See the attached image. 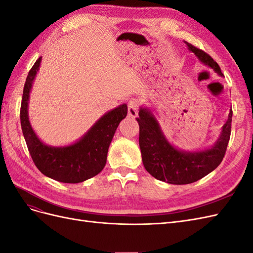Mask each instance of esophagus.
<instances>
[{"mask_svg":"<svg viewBox=\"0 0 253 253\" xmlns=\"http://www.w3.org/2000/svg\"><path fill=\"white\" fill-rule=\"evenodd\" d=\"M127 109H128V116L129 117H137L139 110V101L137 99H131L127 103Z\"/></svg>","mask_w":253,"mask_h":253,"instance_id":"34e87169","label":"esophagus"}]
</instances>
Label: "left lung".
Returning <instances> with one entry per match:
<instances>
[{"label": "left lung", "mask_w": 253, "mask_h": 253, "mask_svg": "<svg viewBox=\"0 0 253 253\" xmlns=\"http://www.w3.org/2000/svg\"><path fill=\"white\" fill-rule=\"evenodd\" d=\"M205 65L223 76L218 64L211 56L194 45L185 41ZM136 120L139 125V147L143 166L153 177L172 185H187L202 179L215 170L223 160L230 139L232 110L223 126L219 139L209 150L202 152H181L176 150L166 139L155 117L145 108L139 111Z\"/></svg>", "instance_id": "1"}]
</instances>
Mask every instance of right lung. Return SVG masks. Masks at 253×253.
<instances>
[{
  "label": "right lung",
  "instance_id": "right-lung-1",
  "mask_svg": "<svg viewBox=\"0 0 253 253\" xmlns=\"http://www.w3.org/2000/svg\"><path fill=\"white\" fill-rule=\"evenodd\" d=\"M40 62L41 57L28 73L20 110L22 132L29 154L39 171L47 177L66 183L82 182L103 170L109 147L120 121L126 116L127 105L122 104L106 113L78 142L62 148L48 147L35 134L27 114L30 88Z\"/></svg>",
  "mask_w": 253,
  "mask_h": 253
}]
</instances>
